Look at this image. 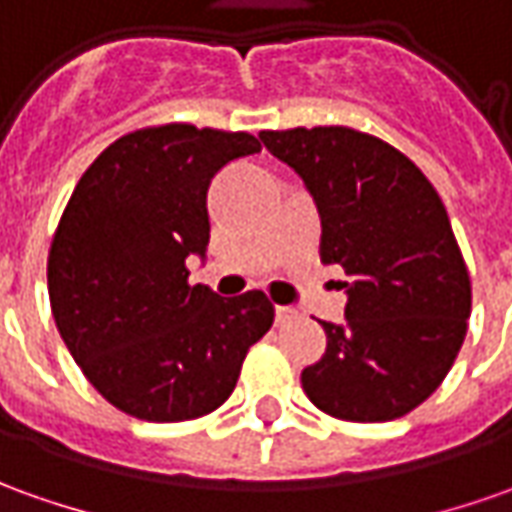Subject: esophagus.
Here are the masks:
<instances>
[{"label": "esophagus", "instance_id": "34e87169", "mask_svg": "<svg viewBox=\"0 0 512 512\" xmlns=\"http://www.w3.org/2000/svg\"><path fill=\"white\" fill-rule=\"evenodd\" d=\"M274 316H277V322H280V325H285V322L297 319V311H294V308H288V305H277V308H274Z\"/></svg>", "mask_w": 512, "mask_h": 512}]
</instances>
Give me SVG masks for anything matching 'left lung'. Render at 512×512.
<instances>
[{
  "label": "left lung",
  "instance_id": "left-lung-1",
  "mask_svg": "<svg viewBox=\"0 0 512 512\" xmlns=\"http://www.w3.org/2000/svg\"><path fill=\"white\" fill-rule=\"evenodd\" d=\"M322 218V263L350 283L344 322L302 370L316 409L353 423L409 415L443 384L471 316V277L437 190L409 156L344 125L260 131Z\"/></svg>",
  "mask_w": 512,
  "mask_h": 512
}]
</instances>
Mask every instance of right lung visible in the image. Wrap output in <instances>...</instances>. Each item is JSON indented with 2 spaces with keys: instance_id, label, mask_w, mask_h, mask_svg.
Returning <instances> with one entry per match:
<instances>
[{
  "instance_id": "right-lung-1",
  "label": "right lung",
  "mask_w": 512,
  "mask_h": 512,
  "mask_svg": "<svg viewBox=\"0 0 512 512\" xmlns=\"http://www.w3.org/2000/svg\"><path fill=\"white\" fill-rule=\"evenodd\" d=\"M257 151L246 131L151 125L114 139L75 184L47 257L52 316L89 384L125 415H210L271 328L263 291L224 300L187 283L184 263L210 243L212 176Z\"/></svg>"
}]
</instances>
